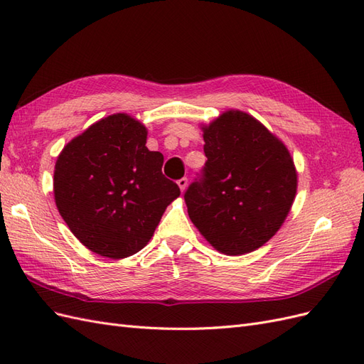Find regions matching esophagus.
<instances>
[{
	"label": "esophagus",
	"mask_w": 364,
	"mask_h": 364,
	"mask_svg": "<svg viewBox=\"0 0 364 364\" xmlns=\"http://www.w3.org/2000/svg\"><path fill=\"white\" fill-rule=\"evenodd\" d=\"M178 185H179L181 191L183 193V191H185V188H186V185H188V179H186V178H182V179H179V181H178Z\"/></svg>",
	"instance_id": "1"
}]
</instances>
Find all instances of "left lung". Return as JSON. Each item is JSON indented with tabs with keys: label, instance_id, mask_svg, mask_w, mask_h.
<instances>
[{
	"label": "left lung",
	"instance_id": "8db88e82",
	"mask_svg": "<svg viewBox=\"0 0 364 364\" xmlns=\"http://www.w3.org/2000/svg\"><path fill=\"white\" fill-rule=\"evenodd\" d=\"M202 129L208 161L183 196L191 222L226 255L257 250L293 205L297 173L290 151L258 119L234 109Z\"/></svg>",
	"mask_w": 364,
	"mask_h": 364
}]
</instances>
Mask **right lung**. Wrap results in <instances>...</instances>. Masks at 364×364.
Returning a JSON list of instances; mask_svg holds the SVG:
<instances>
[{"label":"right lung","instance_id":"right-lung-1","mask_svg":"<svg viewBox=\"0 0 364 364\" xmlns=\"http://www.w3.org/2000/svg\"><path fill=\"white\" fill-rule=\"evenodd\" d=\"M147 129L127 114L87 127L54 167V200L65 223L97 255L121 259L144 247L179 186L164 156L146 147Z\"/></svg>","mask_w":364,"mask_h":364}]
</instances>
